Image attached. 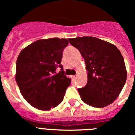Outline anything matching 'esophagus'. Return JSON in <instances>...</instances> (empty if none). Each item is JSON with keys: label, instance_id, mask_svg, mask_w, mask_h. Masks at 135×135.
Wrapping results in <instances>:
<instances>
[{"label": "esophagus", "instance_id": "obj_1", "mask_svg": "<svg viewBox=\"0 0 135 135\" xmlns=\"http://www.w3.org/2000/svg\"><path fill=\"white\" fill-rule=\"evenodd\" d=\"M76 78H77V76H71V79H72L74 81H76Z\"/></svg>", "mask_w": 135, "mask_h": 135}]
</instances>
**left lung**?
<instances>
[{
    "label": "left lung",
    "mask_w": 135,
    "mask_h": 135,
    "mask_svg": "<svg viewBox=\"0 0 135 135\" xmlns=\"http://www.w3.org/2000/svg\"><path fill=\"white\" fill-rule=\"evenodd\" d=\"M85 61L88 81L79 88L81 100L102 108L117 98L127 79V70L119 50L110 43L92 36L69 38Z\"/></svg>",
    "instance_id": "obj_1"
}]
</instances>
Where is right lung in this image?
I'll return each instance as SVG.
<instances>
[{
  "label": "right lung",
  "instance_id": "right-lung-1",
  "mask_svg": "<svg viewBox=\"0 0 135 135\" xmlns=\"http://www.w3.org/2000/svg\"><path fill=\"white\" fill-rule=\"evenodd\" d=\"M66 38L40 39L22 50L16 61V81L23 98L32 107L49 110L63 101L71 79L61 63ZM57 67L61 68L56 72Z\"/></svg>",
  "mask_w": 135,
  "mask_h": 135
}]
</instances>
